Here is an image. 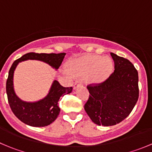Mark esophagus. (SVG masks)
Instances as JSON below:
<instances>
[{
	"label": "esophagus",
	"mask_w": 152,
	"mask_h": 152,
	"mask_svg": "<svg viewBox=\"0 0 152 152\" xmlns=\"http://www.w3.org/2000/svg\"><path fill=\"white\" fill-rule=\"evenodd\" d=\"M82 81L80 80V79H78V80H76V82H75L74 85H73V89L74 90H76V89H77V87H79V86H80L82 85Z\"/></svg>",
	"instance_id": "34e87169"
}]
</instances>
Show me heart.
<instances>
[{
    "label": "heart",
    "instance_id": "obj_1",
    "mask_svg": "<svg viewBox=\"0 0 152 152\" xmlns=\"http://www.w3.org/2000/svg\"><path fill=\"white\" fill-rule=\"evenodd\" d=\"M69 70L76 75H88L93 83H102L108 79L113 70V60L108 56H85L67 64Z\"/></svg>",
    "mask_w": 152,
    "mask_h": 152
}]
</instances>
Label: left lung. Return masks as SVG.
<instances>
[{"label":"left lung","mask_w":152,"mask_h":152,"mask_svg":"<svg viewBox=\"0 0 152 152\" xmlns=\"http://www.w3.org/2000/svg\"><path fill=\"white\" fill-rule=\"evenodd\" d=\"M115 63L114 73L97 86H88L90 93L85 110L99 126L115 125L132 111L139 97L138 73L130 61L110 53Z\"/></svg>","instance_id":"obj_1"}]
</instances>
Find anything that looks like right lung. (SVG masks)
<instances>
[{
    "instance_id": "1",
    "label": "right lung",
    "mask_w": 152,
    "mask_h": 152,
    "mask_svg": "<svg viewBox=\"0 0 152 152\" xmlns=\"http://www.w3.org/2000/svg\"><path fill=\"white\" fill-rule=\"evenodd\" d=\"M65 53H26L12 64L7 81V94L9 104L15 115L23 123L34 127L46 126L53 123L60 113L58 105L61 96L69 94L73 87H64L59 82L53 80L48 94L37 102H25L17 96L14 88V73L18 64L26 60H37L57 70L62 64Z\"/></svg>"
}]
</instances>
